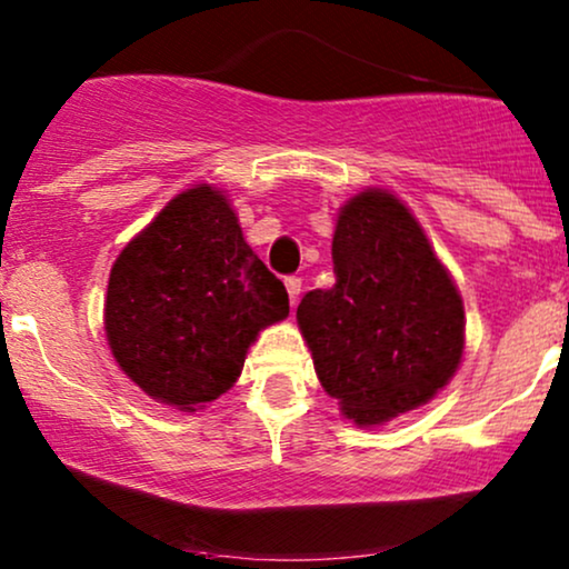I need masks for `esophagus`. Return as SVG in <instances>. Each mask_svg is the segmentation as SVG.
Here are the masks:
<instances>
[{
    "mask_svg": "<svg viewBox=\"0 0 569 569\" xmlns=\"http://www.w3.org/2000/svg\"><path fill=\"white\" fill-rule=\"evenodd\" d=\"M286 291H289L291 307H297L299 293H302V280H299V278H286Z\"/></svg>",
    "mask_w": 569,
    "mask_h": 569,
    "instance_id": "esophagus-1",
    "label": "esophagus"
}]
</instances>
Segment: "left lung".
Returning a JSON list of instances; mask_svg holds the SVG:
<instances>
[{"label": "left lung", "instance_id": "left-lung-1", "mask_svg": "<svg viewBox=\"0 0 569 569\" xmlns=\"http://www.w3.org/2000/svg\"><path fill=\"white\" fill-rule=\"evenodd\" d=\"M337 283L307 291L297 323L323 390L361 428L428 403L455 377L466 312L420 221L388 189L339 208Z\"/></svg>", "mask_w": 569, "mask_h": 569}]
</instances>
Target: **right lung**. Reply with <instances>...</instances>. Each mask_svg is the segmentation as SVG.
<instances>
[{"instance_id":"right-lung-1","label":"right lung","mask_w":569,"mask_h":569,"mask_svg":"<svg viewBox=\"0 0 569 569\" xmlns=\"http://www.w3.org/2000/svg\"><path fill=\"white\" fill-rule=\"evenodd\" d=\"M286 316V286L246 243L230 200L198 184L122 248L103 329L143 393L194 411L232 388L259 331Z\"/></svg>"}]
</instances>
